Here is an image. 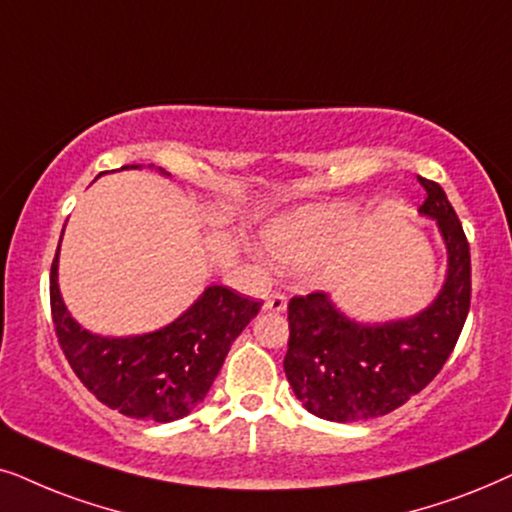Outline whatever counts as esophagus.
Wrapping results in <instances>:
<instances>
[{
	"instance_id": "obj_1",
	"label": "esophagus",
	"mask_w": 512,
	"mask_h": 512,
	"mask_svg": "<svg viewBox=\"0 0 512 512\" xmlns=\"http://www.w3.org/2000/svg\"><path fill=\"white\" fill-rule=\"evenodd\" d=\"M264 309L271 311V313H283L288 309V299L281 292H274V295L267 297V302H264Z\"/></svg>"
}]
</instances>
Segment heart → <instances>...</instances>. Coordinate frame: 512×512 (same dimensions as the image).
<instances>
[{
	"label": "heart",
	"instance_id": "obj_1",
	"mask_svg": "<svg viewBox=\"0 0 512 512\" xmlns=\"http://www.w3.org/2000/svg\"><path fill=\"white\" fill-rule=\"evenodd\" d=\"M353 210L346 206L299 208L274 217L264 227V245L278 269L304 274L325 262L351 229Z\"/></svg>",
	"mask_w": 512,
	"mask_h": 512
}]
</instances>
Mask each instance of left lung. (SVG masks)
Instances as JSON below:
<instances>
[{
	"instance_id": "8db88e82",
	"label": "left lung",
	"mask_w": 512,
	"mask_h": 512,
	"mask_svg": "<svg viewBox=\"0 0 512 512\" xmlns=\"http://www.w3.org/2000/svg\"><path fill=\"white\" fill-rule=\"evenodd\" d=\"M426 189L421 217L438 224L447 271L438 295L414 316L356 320L325 292L292 297L283 370L304 410L320 419L367 421L398 410L431 384L452 353L470 309V250L440 185Z\"/></svg>"
}]
</instances>
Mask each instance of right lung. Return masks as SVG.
Segmentation results:
<instances>
[{"mask_svg":"<svg viewBox=\"0 0 512 512\" xmlns=\"http://www.w3.org/2000/svg\"><path fill=\"white\" fill-rule=\"evenodd\" d=\"M131 168L142 166L121 170ZM149 168L170 177L166 170ZM58 262L60 243L51 267V311L67 363L102 405L133 419L168 424L187 417L203 403L231 344L262 309V302L224 285H208L187 311L159 330L105 337L86 330L67 309Z\"/></svg>","mask_w":512,"mask_h":512,"instance_id":"1","label":"right lung"}]
</instances>
